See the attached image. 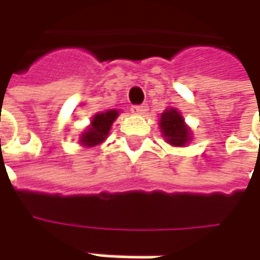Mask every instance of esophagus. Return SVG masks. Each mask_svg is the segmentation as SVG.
Segmentation results:
<instances>
[{
    "label": "esophagus",
    "instance_id": "34e87169",
    "mask_svg": "<svg viewBox=\"0 0 260 260\" xmlns=\"http://www.w3.org/2000/svg\"><path fill=\"white\" fill-rule=\"evenodd\" d=\"M147 105H135L133 108H132V113L133 114H137V115H145L146 113H147Z\"/></svg>",
    "mask_w": 260,
    "mask_h": 260
}]
</instances>
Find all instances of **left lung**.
<instances>
[{
    "label": "left lung",
    "instance_id": "left-lung-1",
    "mask_svg": "<svg viewBox=\"0 0 260 260\" xmlns=\"http://www.w3.org/2000/svg\"><path fill=\"white\" fill-rule=\"evenodd\" d=\"M159 128L166 143L175 147H184L192 140V130L185 123L184 115L176 108H166L160 114Z\"/></svg>",
    "mask_w": 260,
    "mask_h": 260
}]
</instances>
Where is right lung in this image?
I'll list each match as a JSON object with an SVG mask.
<instances>
[{
  "label": "right lung",
  "mask_w": 260,
  "mask_h": 260,
  "mask_svg": "<svg viewBox=\"0 0 260 260\" xmlns=\"http://www.w3.org/2000/svg\"><path fill=\"white\" fill-rule=\"evenodd\" d=\"M118 115H120V110H114V108L92 115L89 125L79 135V145L89 149L105 142L110 135L111 125Z\"/></svg>",
  "instance_id": "1"
}]
</instances>
